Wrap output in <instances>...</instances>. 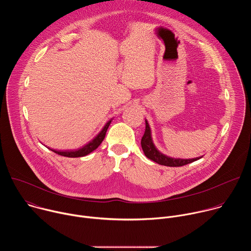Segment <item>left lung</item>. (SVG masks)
Wrapping results in <instances>:
<instances>
[{
    "instance_id": "1",
    "label": "left lung",
    "mask_w": 251,
    "mask_h": 251,
    "mask_svg": "<svg viewBox=\"0 0 251 251\" xmlns=\"http://www.w3.org/2000/svg\"><path fill=\"white\" fill-rule=\"evenodd\" d=\"M145 122H146V129H145V133H144V135H143L142 140H141V146H142L143 152H144L145 156L148 159H150L160 165H163V166L181 167V166L193 163L201 158V157H200V158H195V159H175V158H171V157H168V156L162 154L154 145L153 140H152V135H151V129H150L148 121L145 120Z\"/></svg>"
}]
</instances>
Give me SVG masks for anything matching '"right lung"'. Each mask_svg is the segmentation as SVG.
Listing matches in <instances>:
<instances>
[{
    "label": "right lung",
    "mask_w": 251,
    "mask_h": 251,
    "mask_svg": "<svg viewBox=\"0 0 251 251\" xmlns=\"http://www.w3.org/2000/svg\"><path fill=\"white\" fill-rule=\"evenodd\" d=\"M110 123H111V120H109L108 122L105 124V126L100 131V133L92 141H90L88 144H86L85 146H83L82 148H80L78 150H75V151H55V150L51 149V151H53L54 153H56V154H58L60 156L69 157V158H77V157L86 156V155L90 154L91 152H93L95 149H97L98 146L101 144L102 141L105 138L106 131H107V129H108Z\"/></svg>",
    "instance_id": "add662e5"
}]
</instances>
